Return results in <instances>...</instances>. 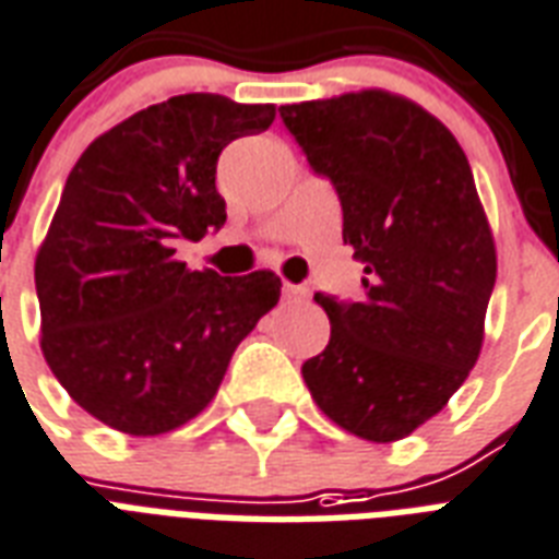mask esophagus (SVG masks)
<instances>
[{
    "mask_svg": "<svg viewBox=\"0 0 559 559\" xmlns=\"http://www.w3.org/2000/svg\"><path fill=\"white\" fill-rule=\"evenodd\" d=\"M283 297H285V300H302V297H306V288H302V285L285 283L283 285Z\"/></svg>",
    "mask_w": 559,
    "mask_h": 559,
    "instance_id": "esophagus-1",
    "label": "esophagus"
}]
</instances>
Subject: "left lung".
Instances as JSON below:
<instances>
[{
  "label": "left lung",
  "mask_w": 559,
  "mask_h": 559,
  "mask_svg": "<svg viewBox=\"0 0 559 559\" xmlns=\"http://www.w3.org/2000/svg\"><path fill=\"white\" fill-rule=\"evenodd\" d=\"M280 116L335 186L344 245L365 265L358 302L314 294L332 335L302 379L332 423L391 443L435 417L481 353L496 245L473 168L443 122L382 90Z\"/></svg>",
  "instance_id": "8db88e82"
}]
</instances>
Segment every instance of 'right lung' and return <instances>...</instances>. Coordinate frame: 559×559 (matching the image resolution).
I'll return each instance as SVG.
<instances>
[{"instance_id":"obj_1","label":"right lung","mask_w":559,"mask_h":559,"mask_svg":"<svg viewBox=\"0 0 559 559\" xmlns=\"http://www.w3.org/2000/svg\"><path fill=\"white\" fill-rule=\"evenodd\" d=\"M274 104L212 93L151 104L102 133L69 171L34 262L43 356L72 400L133 437L175 431L218 391L233 353L280 300V276L177 262L227 221L215 166L262 133Z\"/></svg>"}]
</instances>
